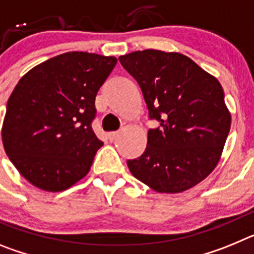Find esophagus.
I'll return each instance as SVG.
<instances>
[{
  "label": "esophagus",
  "mask_w": 254,
  "mask_h": 254,
  "mask_svg": "<svg viewBox=\"0 0 254 254\" xmlns=\"http://www.w3.org/2000/svg\"><path fill=\"white\" fill-rule=\"evenodd\" d=\"M118 134H120V133H118L117 131L116 132H109V133H108V140L114 141L117 137H118Z\"/></svg>",
  "instance_id": "esophagus-1"
}]
</instances>
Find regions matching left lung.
Returning a JSON list of instances; mask_svg holds the SVG:
<instances>
[{
    "instance_id": "1",
    "label": "left lung",
    "mask_w": 254,
    "mask_h": 254,
    "mask_svg": "<svg viewBox=\"0 0 254 254\" xmlns=\"http://www.w3.org/2000/svg\"><path fill=\"white\" fill-rule=\"evenodd\" d=\"M137 81L151 120L140 158L127 160L134 178L159 193H181L216 168L232 116L219 80L187 56L158 49L121 56Z\"/></svg>"
}]
</instances>
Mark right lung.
<instances>
[{"label": "right lung", "instance_id": "obj_1", "mask_svg": "<svg viewBox=\"0 0 254 254\" xmlns=\"http://www.w3.org/2000/svg\"><path fill=\"white\" fill-rule=\"evenodd\" d=\"M116 57L67 52L20 78L8 98L2 142L29 183L61 192L86 176L103 142L91 128L95 96Z\"/></svg>", "mask_w": 254, "mask_h": 254}]
</instances>
